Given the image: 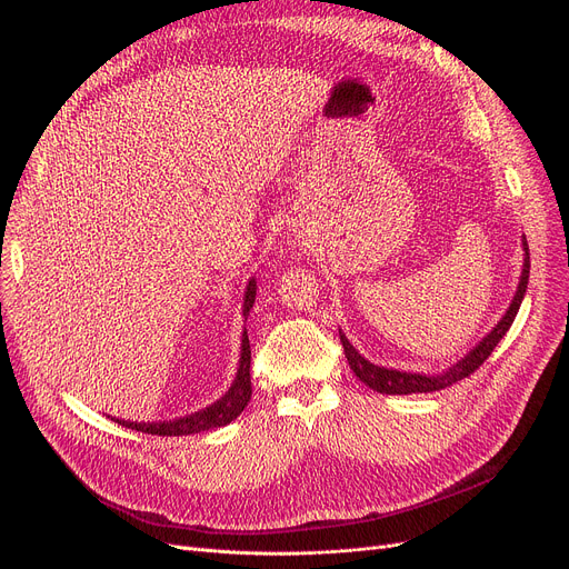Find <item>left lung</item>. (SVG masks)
<instances>
[{"instance_id": "1", "label": "left lung", "mask_w": 569, "mask_h": 569, "mask_svg": "<svg viewBox=\"0 0 569 569\" xmlns=\"http://www.w3.org/2000/svg\"><path fill=\"white\" fill-rule=\"evenodd\" d=\"M523 250H527V257H523V269H521V280L517 287V293L510 302L508 312L503 315V319L497 323V328L480 341L473 351L460 360L458 365H453L449 371L440 373V376H423V373H406V371H397V369H385L378 365H371L369 360H365L356 348L351 346L341 332V346H343V353L348 365H351L353 373L369 385L371 389L380 391V395H426V391H437V389H445L451 387L453 382L471 376L480 365H483L492 351L497 348V343L503 339V335L508 332V328L512 326L517 312H519V305L523 300V293H527V284H529V271H531V261H529V248H527V239H523Z\"/></svg>"}]
</instances>
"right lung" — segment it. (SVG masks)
Returning a JSON list of instances; mask_svg holds the SVG:
<instances>
[{
  "instance_id": "right-lung-1",
  "label": "right lung",
  "mask_w": 569,
  "mask_h": 569,
  "mask_svg": "<svg viewBox=\"0 0 569 569\" xmlns=\"http://www.w3.org/2000/svg\"><path fill=\"white\" fill-rule=\"evenodd\" d=\"M254 280L248 282V291H246V302H243V315L248 317L252 302H254ZM252 395V385H250V341H248V332L243 330L241 337V360H239V371L237 378L232 382V387L226 391L223 399H218L216 403H211L209 408L172 419V421H152V423H137V421H120L116 419L120 426L132 428V430H141L148 435H163V437H180V435H193V432H202V430H211V428H221L228 426L232 419H237L243 408L248 406Z\"/></svg>"
}]
</instances>
